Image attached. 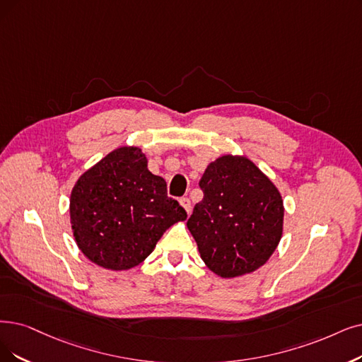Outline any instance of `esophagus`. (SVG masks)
Wrapping results in <instances>:
<instances>
[{
  "label": "esophagus",
  "instance_id": "obj_1",
  "mask_svg": "<svg viewBox=\"0 0 362 362\" xmlns=\"http://www.w3.org/2000/svg\"><path fill=\"white\" fill-rule=\"evenodd\" d=\"M180 204L182 205V208L187 211V214L192 212V202L189 197H181L180 199Z\"/></svg>",
  "mask_w": 362,
  "mask_h": 362
}]
</instances>
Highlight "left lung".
Listing matches in <instances>:
<instances>
[{
    "mask_svg": "<svg viewBox=\"0 0 362 362\" xmlns=\"http://www.w3.org/2000/svg\"><path fill=\"white\" fill-rule=\"evenodd\" d=\"M199 185L204 199L187 227L205 264L221 278L262 267L282 236L284 202L276 187L240 156L216 158Z\"/></svg>",
    "mask_w": 362,
    "mask_h": 362,
    "instance_id": "left-lung-1",
    "label": "left lung"
}]
</instances>
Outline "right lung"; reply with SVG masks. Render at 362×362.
Listing matches in <instances>:
<instances>
[{"instance_id":"right-lung-1","label":"right lung","mask_w":362,"mask_h":362,"mask_svg":"<svg viewBox=\"0 0 362 362\" xmlns=\"http://www.w3.org/2000/svg\"><path fill=\"white\" fill-rule=\"evenodd\" d=\"M69 214L81 252L111 270L138 266L172 224L187 218L136 147L114 150L84 172L72 189Z\"/></svg>"}]
</instances>
